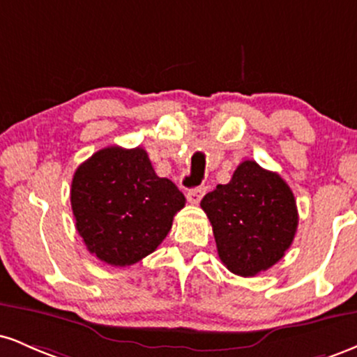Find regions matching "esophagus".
Masks as SVG:
<instances>
[{"label": "esophagus", "instance_id": "34e87169", "mask_svg": "<svg viewBox=\"0 0 357 357\" xmlns=\"http://www.w3.org/2000/svg\"><path fill=\"white\" fill-rule=\"evenodd\" d=\"M203 195H204V188H192V190H188L186 198L190 203L198 204L199 202H202Z\"/></svg>", "mask_w": 357, "mask_h": 357}]
</instances>
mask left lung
Here are the masks:
<instances>
[{"instance_id":"obj_1","label":"left lung","mask_w":357,"mask_h":357,"mask_svg":"<svg viewBox=\"0 0 357 357\" xmlns=\"http://www.w3.org/2000/svg\"><path fill=\"white\" fill-rule=\"evenodd\" d=\"M220 260L230 272L253 277L275 265L292 245L298 225L294 192L277 173L243 161L228 184L202 199Z\"/></svg>"}]
</instances>
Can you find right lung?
<instances>
[{
	"mask_svg": "<svg viewBox=\"0 0 357 357\" xmlns=\"http://www.w3.org/2000/svg\"><path fill=\"white\" fill-rule=\"evenodd\" d=\"M70 203L89 252L126 267L161 245L186 199L173 181L154 173L142 147L110 146L77 167Z\"/></svg>",
	"mask_w": 357,
	"mask_h": 357,
	"instance_id": "add662e5",
	"label": "right lung"
}]
</instances>
